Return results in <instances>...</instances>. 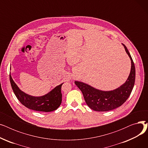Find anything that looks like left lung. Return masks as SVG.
<instances>
[{
  "label": "left lung",
  "instance_id": "8db88e82",
  "mask_svg": "<svg viewBox=\"0 0 148 148\" xmlns=\"http://www.w3.org/2000/svg\"><path fill=\"white\" fill-rule=\"evenodd\" d=\"M11 87L19 101L29 109L44 112L56 110L62 103L61 87L63 83L54 88L51 91L41 97H33L21 91L12 80L10 74Z\"/></svg>",
  "mask_w": 148,
  "mask_h": 148
}]
</instances>
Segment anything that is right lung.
<instances>
[{
  "label": "right lung",
  "instance_id": "obj_1",
  "mask_svg": "<svg viewBox=\"0 0 148 148\" xmlns=\"http://www.w3.org/2000/svg\"><path fill=\"white\" fill-rule=\"evenodd\" d=\"M123 45L131 59V68L128 79L122 86L113 90L103 91L83 82H75L76 86L81 90L87 105L92 110L97 112L114 110L125 103L131 94L135 83L136 69L127 47L124 44Z\"/></svg>",
  "mask_w": 148,
  "mask_h": 148
}]
</instances>
